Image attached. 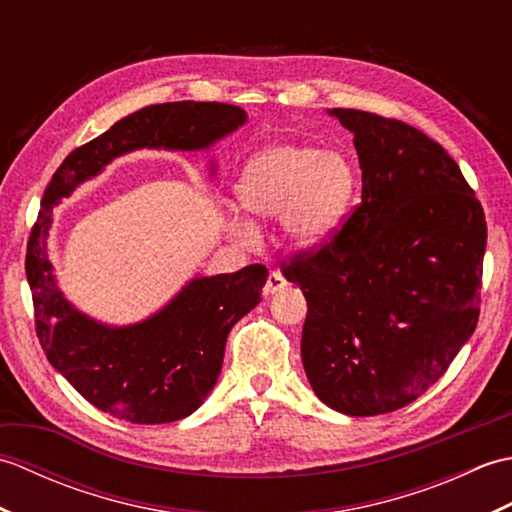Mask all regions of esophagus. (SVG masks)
Listing matches in <instances>:
<instances>
[{"instance_id":"obj_1","label":"esophagus","mask_w":512,"mask_h":512,"mask_svg":"<svg viewBox=\"0 0 512 512\" xmlns=\"http://www.w3.org/2000/svg\"><path fill=\"white\" fill-rule=\"evenodd\" d=\"M286 286H288V281L284 279V275H281L279 270H270V275H268L266 284H264V295L266 297L275 295V292H279L281 288H286Z\"/></svg>"}]
</instances>
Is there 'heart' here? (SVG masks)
Segmentation results:
<instances>
[{
    "label": "heart",
    "mask_w": 512,
    "mask_h": 512,
    "mask_svg": "<svg viewBox=\"0 0 512 512\" xmlns=\"http://www.w3.org/2000/svg\"><path fill=\"white\" fill-rule=\"evenodd\" d=\"M356 191V169L336 151L310 145H273L250 158L235 184L242 209L255 217L284 213L288 235L301 246L323 242L341 224ZM239 237L253 231L233 224Z\"/></svg>",
    "instance_id": "1"
}]
</instances>
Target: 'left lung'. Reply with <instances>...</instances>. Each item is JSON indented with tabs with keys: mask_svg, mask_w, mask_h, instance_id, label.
Returning a JSON list of instances; mask_svg holds the SVG:
<instances>
[{
	"mask_svg": "<svg viewBox=\"0 0 512 512\" xmlns=\"http://www.w3.org/2000/svg\"><path fill=\"white\" fill-rule=\"evenodd\" d=\"M354 134L361 204L281 273L308 301L306 376L345 416L407 407L480 319L486 217L442 145L396 118L334 107Z\"/></svg>",
	"mask_w": 512,
	"mask_h": 512,
	"instance_id": "obj_1",
	"label": "left lung"
}]
</instances>
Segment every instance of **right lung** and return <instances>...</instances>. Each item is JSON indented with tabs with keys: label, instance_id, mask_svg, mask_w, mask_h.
<instances>
[{
	"label": "right lung",
	"instance_id": "1",
	"mask_svg": "<svg viewBox=\"0 0 512 512\" xmlns=\"http://www.w3.org/2000/svg\"><path fill=\"white\" fill-rule=\"evenodd\" d=\"M244 121L242 107L228 103L143 107L74 149L43 191L26 250L39 343L50 365L85 400L118 420L162 424L198 409L220 376L228 332L262 301L268 270L250 264L231 275L195 277L154 317L110 328L74 310L57 288L46 246L52 206L127 151L204 149Z\"/></svg>",
	"mask_w": 512,
	"mask_h": 512
}]
</instances>
